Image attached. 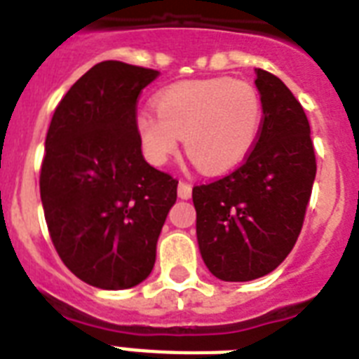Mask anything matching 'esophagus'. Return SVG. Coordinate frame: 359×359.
<instances>
[{
  "mask_svg": "<svg viewBox=\"0 0 359 359\" xmlns=\"http://www.w3.org/2000/svg\"><path fill=\"white\" fill-rule=\"evenodd\" d=\"M179 197L180 199H190L191 197V186L188 184V182H182V180H180L179 182Z\"/></svg>",
  "mask_w": 359,
  "mask_h": 359,
  "instance_id": "34e87169",
  "label": "esophagus"
}]
</instances>
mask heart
Wrapping results in <instances>:
<instances>
[{
	"label": "heart",
	"mask_w": 359,
	"mask_h": 359,
	"mask_svg": "<svg viewBox=\"0 0 359 359\" xmlns=\"http://www.w3.org/2000/svg\"><path fill=\"white\" fill-rule=\"evenodd\" d=\"M156 114L141 111L135 130L147 160L163 165L184 137L186 154L203 173L233 171L255 149L262 100L255 87L233 78L182 81L154 98Z\"/></svg>",
	"instance_id": "obj_1"
}]
</instances>
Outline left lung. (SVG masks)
I'll return each mask as SVG.
<instances>
[{"label":"left lung","mask_w":359,"mask_h":359,"mask_svg":"<svg viewBox=\"0 0 359 359\" xmlns=\"http://www.w3.org/2000/svg\"><path fill=\"white\" fill-rule=\"evenodd\" d=\"M262 128L245 162L191 191L197 244L222 281L262 278L285 261L302 231L317 162L304 108L278 76L257 69Z\"/></svg>","instance_id":"left-lung-1"}]
</instances>
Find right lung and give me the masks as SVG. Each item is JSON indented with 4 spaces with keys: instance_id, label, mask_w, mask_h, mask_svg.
I'll return each instance as SVG.
<instances>
[{
    "instance_id": "right-lung-1",
    "label": "right lung",
    "mask_w": 359,
    "mask_h": 359,
    "mask_svg": "<svg viewBox=\"0 0 359 359\" xmlns=\"http://www.w3.org/2000/svg\"><path fill=\"white\" fill-rule=\"evenodd\" d=\"M158 76L121 61L95 65L48 128L41 168L48 231L65 266L98 289L149 278L177 201L179 180L145 162L135 130L137 97Z\"/></svg>"
}]
</instances>
